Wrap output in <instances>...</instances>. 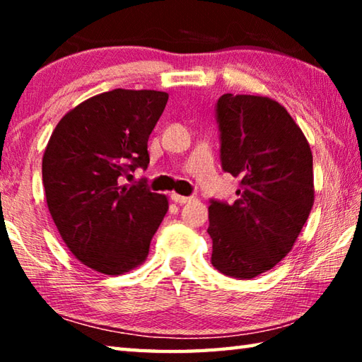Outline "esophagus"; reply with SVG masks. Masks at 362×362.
<instances>
[{"mask_svg":"<svg viewBox=\"0 0 362 362\" xmlns=\"http://www.w3.org/2000/svg\"><path fill=\"white\" fill-rule=\"evenodd\" d=\"M170 198H173V201H174V203H177V204H187V203H189V201L193 199L192 196H182V194H177V193L170 194Z\"/></svg>","mask_w":362,"mask_h":362,"instance_id":"1","label":"esophagus"}]
</instances>
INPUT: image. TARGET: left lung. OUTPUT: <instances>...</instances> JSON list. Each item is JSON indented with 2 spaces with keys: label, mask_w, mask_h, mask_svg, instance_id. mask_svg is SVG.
Instances as JSON below:
<instances>
[{
  "label": "left lung",
  "mask_w": 362,
  "mask_h": 362,
  "mask_svg": "<svg viewBox=\"0 0 362 362\" xmlns=\"http://www.w3.org/2000/svg\"><path fill=\"white\" fill-rule=\"evenodd\" d=\"M222 168L240 177L233 204L211 201L212 265L252 279L291 252L315 203L313 155L289 112L263 95L217 102Z\"/></svg>",
  "instance_id": "obj_1"
}]
</instances>
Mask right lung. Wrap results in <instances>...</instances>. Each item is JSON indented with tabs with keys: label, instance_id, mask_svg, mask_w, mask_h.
Here are the masks:
<instances>
[{
	"label": "right lung",
	"instance_id": "1",
	"mask_svg": "<svg viewBox=\"0 0 362 362\" xmlns=\"http://www.w3.org/2000/svg\"><path fill=\"white\" fill-rule=\"evenodd\" d=\"M169 95L113 89L71 108L42 155L47 209L66 247L83 265L124 274L146 260L169 209L168 196L122 183L150 163L146 144Z\"/></svg>",
	"mask_w": 362,
	"mask_h": 362
}]
</instances>
